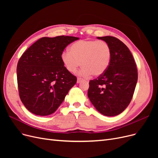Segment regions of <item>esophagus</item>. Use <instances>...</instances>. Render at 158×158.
I'll use <instances>...</instances> for the list:
<instances>
[{
	"mask_svg": "<svg viewBox=\"0 0 158 158\" xmlns=\"http://www.w3.org/2000/svg\"><path fill=\"white\" fill-rule=\"evenodd\" d=\"M82 81H83V79H82V78H77V83H78V84L80 83L81 82H82Z\"/></svg>",
	"mask_w": 158,
	"mask_h": 158,
	"instance_id": "esophagus-1",
	"label": "esophagus"
}]
</instances>
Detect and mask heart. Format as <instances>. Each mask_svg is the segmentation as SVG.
<instances>
[{"instance_id": "b5f03b06", "label": "heart", "mask_w": 158, "mask_h": 158, "mask_svg": "<svg viewBox=\"0 0 158 158\" xmlns=\"http://www.w3.org/2000/svg\"><path fill=\"white\" fill-rule=\"evenodd\" d=\"M61 60L70 73H74L81 64L80 74L94 76L103 74L111 59V49L107 42L102 40H82L71 45L69 51L62 52Z\"/></svg>"}]
</instances>
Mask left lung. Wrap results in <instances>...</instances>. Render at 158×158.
I'll use <instances>...</instances> for the list:
<instances>
[{"label":"left lung","mask_w":158,"mask_h":158,"mask_svg":"<svg viewBox=\"0 0 158 158\" xmlns=\"http://www.w3.org/2000/svg\"><path fill=\"white\" fill-rule=\"evenodd\" d=\"M111 49V59L103 74L90 80L88 96L93 106L105 116L118 115L130 103L138 80L135 61L126 45L112 36L98 37Z\"/></svg>","instance_id":"left-lung-1"}]
</instances>
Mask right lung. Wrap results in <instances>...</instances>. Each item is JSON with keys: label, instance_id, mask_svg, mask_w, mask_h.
<instances>
[{"label": "right lung", "instance_id": "1", "mask_svg": "<svg viewBox=\"0 0 158 158\" xmlns=\"http://www.w3.org/2000/svg\"><path fill=\"white\" fill-rule=\"evenodd\" d=\"M79 40L72 36L42 37L23 52L17 65L22 102L40 116L53 113L77 78L64 66L60 56L65 47Z\"/></svg>", "mask_w": 158, "mask_h": 158}]
</instances>
